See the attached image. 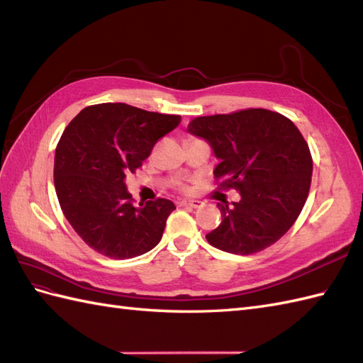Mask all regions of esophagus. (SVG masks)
I'll use <instances>...</instances> for the list:
<instances>
[{
  "instance_id": "34e87169",
  "label": "esophagus",
  "mask_w": 363,
  "mask_h": 363,
  "mask_svg": "<svg viewBox=\"0 0 363 363\" xmlns=\"http://www.w3.org/2000/svg\"><path fill=\"white\" fill-rule=\"evenodd\" d=\"M179 204L180 206H186V207H194V208H199V207L203 206V203L199 201V200H183Z\"/></svg>"
}]
</instances>
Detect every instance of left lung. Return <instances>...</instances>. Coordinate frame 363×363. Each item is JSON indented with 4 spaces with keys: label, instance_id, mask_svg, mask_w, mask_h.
Returning <instances> with one entry per match:
<instances>
[{
    "label": "left lung",
    "instance_id": "1",
    "mask_svg": "<svg viewBox=\"0 0 363 363\" xmlns=\"http://www.w3.org/2000/svg\"><path fill=\"white\" fill-rule=\"evenodd\" d=\"M219 160V188H235L240 200L218 203L223 221L207 242L233 255H252L288 232L307 200L312 156L291 119L267 108L200 116L188 125Z\"/></svg>",
    "mask_w": 363,
    "mask_h": 363
}]
</instances>
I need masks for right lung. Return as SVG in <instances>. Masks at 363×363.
Returning <instances> with one entry per match:
<instances>
[{"label": "right lung", "instance_id": "1", "mask_svg": "<svg viewBox=\"0 0 363 363\" xmlns=\"http://www.w3.org/2000/svg\"><path fill=\"white\" fill-rule=\"evenodd\" d=\"M180 121L179 115L104 103L83 108L65 128L54 157V186L65 218L92 250L131 259L160 242L174 203L157 199L135 206L125 175L142 167Z\"/></svg>", "mask_w": 363, "mask_h": 363}]
</instances>
